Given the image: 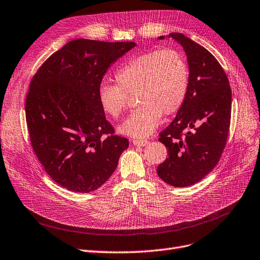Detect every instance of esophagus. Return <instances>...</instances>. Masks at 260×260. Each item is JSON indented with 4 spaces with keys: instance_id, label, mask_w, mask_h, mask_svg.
I'll use <instances>...</instances> for the list:
<instances>
[{
    "instance_id": "esophagus-1",
    "label": "esophagus",
    "mask_w": 260,
    "mask_h": 260,
    "mask_svg": "<svg viewBox=\"0 0 260 260\" xmlns=\"http://www.w3.org/2000/svg\"><path fill=\"white\" fill-rule=\"evenodd\" d=\"M132 144L136 146H146L148 144L147 140H132Z\"/></svg>"
}]
</instances>
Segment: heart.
<instances>
[{
	"label": "heart",
	"mask_w": 260,
	"mask_h": 260,
	"mask_svg": "<svg viewBox=\"0 0 260 260\" xmlns=\"http://www.w3.org/2000/svg\"><path fill=\"white\" fill-rule=\"evenodd\" d=\"M116 85L102 83L98 89L101 109L117 118L127 109L129 96L137 94L140 107L118 127L131 138L144 139L159 126L164 115L182 107L189 88L190 71L178 49L150 50L127 59L114 75Z\"/></svg>",
	"instance_id": "b5f03b06"
}]
</instances>
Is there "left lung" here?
<instances>
[{"label":"left lung","instance_id":"obj_1","mask_svg":"<svg viewBox=\"0 0 260 260\" xmlns=\"http://www.w3.org/2000/svg\"><path fill=\"white\" fill-rule=\"evenodd\" d=\"M169 37L185 52L190 82L177 115L159 134L169 158L157 173L164 182L184 188L201 181L220 161L230 132L232 89L224 69L208 50L181 33Z\"/></svg>","mask_w":260,"mask_h":260}]
</instances>
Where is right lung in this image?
<instances>
[{"mask_svg":"<svg viewBox=\"0 0 260 260\" xmlns=\"http://www.w3.org/2000/svg\"><path fill=\"white\" fill-rule=\"evenodd\" d=\"M136 46L71 40L30 81L25 116L33 150L50 177L69 191L100 188L129 146L106 119L98 89L111 65Z\"/></svg>","mask_w":260,"mask_h":260,"instance_id":"add662e5","label":"right lung"}]
</instances>
